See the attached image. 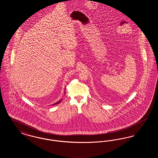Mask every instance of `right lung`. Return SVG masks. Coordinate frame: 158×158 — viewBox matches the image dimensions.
<instances>
[{
	"label": "right lung",
	"instance_id": "right-lung-1",
	"mask_svg": "<svg viewBox=\"0 0 158 158\" xmlns=\"http://www.w3.org/2000/svg\"><path fill=\"white\" fill-rule=\"evenodd\" d=\"M60 101H61V100H60V101H59V102H56V103H55V104H53V105H56V104H59V102H60Z\"/></svg>",
	"mask_w": 158,
	"mask_h": 158
}]
</instances>
